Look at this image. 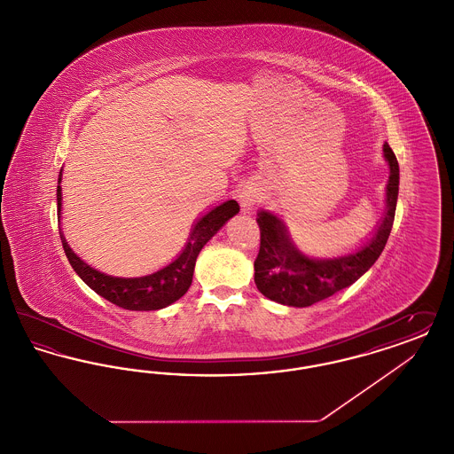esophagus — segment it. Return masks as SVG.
Instances as JSON below:
<instances>
[{
  "mask_svg": "<svg viewBox=\"0 0 454 454\" xmlns=\"http://www.w3.org/2000/svg\"><path fill=\"white\" fill-rule=\"evenodd\" d=\"M239 204L243 207V211H252L254 204H255V195L250 192H241L239 195Z\"/></svg>",
  "mask_w": 454,
  "mask_h": 454,
  "instance_id": "esophagus-1",
  "label": "esophagus"
}]
</instances>
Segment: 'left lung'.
Masks as SVG:
<instances>
[{
	"instance_id": "1",
	"label": "left lung",
	"mask_w": 454,
	"mask_h": 454,
	"mask_svg": "<svg viewBox=\"0 0 454 454\" xmlns=\"http://www.w3.org/2000/svg\"><path fill=\"white\" fill-rule=\"evenodd\" d=\"M389 165L387 213L376 233L361 250L333 260L309 259L298 252L286 233L281 219L260 211V250L255 259V284L272 301L304 308L324 301L357 281L381 255L395 221L400 170L388 143L383 146Z\"/></svg>"
}]
</instances>
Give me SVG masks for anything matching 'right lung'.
Segmentation results:
<instances>
[{
    "label": "right lung",
    "mask_w": 454,
    "mask_h": 454,
    "mask_svg": "<svg viewBox=\"0 0 454 454\" xmlns=\"http://www.w3.org/2000/svg\"><path fill=\"white\" fill-rule=\"evenodd\" d=\"M63 172V168H61ZM61 184V173L58 178ZM58 217H61V185H58ZM239 211L237 200H226L221 206L209 211L206 216L195 223L191 238L184 248V252L173 260L170 265L161 270L145 276V278H112L106 276L95 269H91L83 260L74 255V252L67 247L63 233L59 237L63 241L66 257L69 260L74 272L83 279L88 287H91L97 294L106 298L124 309L132 311H150L161 309L168 304L180 300L191 287L194 276L195 260L202 247L216 235L219 228Z\"/></svg>",
    "instance_id": "right-lung-1"
}]
</instances>
